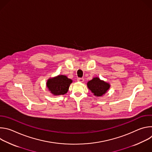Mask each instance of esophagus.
<instances>
[{"instance_id":"1","label":"esophagus","mask_w":152,"mask_h":152,"mask_svg":"<svg viewBox=\"0 0 152 152\" xmlns=\"http://www.w3.org/2000/svg\"><path fill=\"white\" fill-rule=\"evenodd\" d=\"M77 80L79 82H83L84 81V79L83 78H81V77H79V78H77Z\"/></svg>"}]
</instances>
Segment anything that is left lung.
Returning a JSON list of instances; mask_svg holds the SVG:
<instances>
[{"label": "left lung", "instance_id": "left-lung-1", "mask_svg": "<svg viewBox=\"0 0 152 152\" xmlns=\"http://www.w3.org/2000/svg\"><path fill=\"white\" fill-rule=\"evenodd\" d=\"M88 88L96 96H102L110 88V85L98 77H94L87 83Z\"/></svg>", "mask_w": 152, "mask_h": 152}]
</instances>
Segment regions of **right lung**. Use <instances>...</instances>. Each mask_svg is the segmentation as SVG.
Instances as JSON below:
<instances>
[{"mask_svg": "<svg viewBox=\"0 0 152 152\" xmlns=\"http://www.w3.org/2000/svg\"><path fill=\"white\" fill-rule=\"evenodd\" d=\"M72 82L70 79L64 75L50 79L47 82V86L53 95H63L67 93L69 86Z\"/></svg>", "mask_w": 152, "mask_h": 152, "instance_id": "add662e5", "label": "right lung"}]
</instances>
